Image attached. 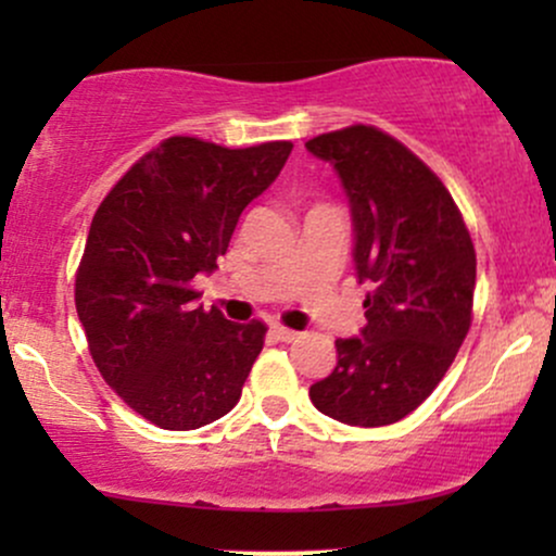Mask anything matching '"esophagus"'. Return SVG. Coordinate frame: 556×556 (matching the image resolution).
<instances>
[{
	"mask_svg": "<svg viewBox=\"0 0 556 556\" xmlns=\"http://www.w3.org/2000/svg\"><path fill=\"white\" fill-rule=\"evenodd\" d=\"M271 334L277 337L279 342H295L298 340V331H292V329H287V327H279V324H274Z\"/></svg>",
	"mask_w": 556,
	"mask_h": 556,
	"instance_id": "34e87169",
	"label": "esophagus"
}]
</instances>
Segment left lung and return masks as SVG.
Returning a JSON list of instances; mask_svg holds the SVG:
<instances>
[{"label": "left lung", "mask_w": 556, "mask_h": 556, "mask_svg": "<svg viewBox=\"0 0 556 556\" xmlns=\"http://www.w3.org/2000/svg\"><path fill=\"white\" fill-rule=\"evenodd\" d=\"M334 167L353 216L366 327L337 340V366L311 387L324 416L397 424L433 392L470 329L476 251L450 190L400 140L353 125L305 143Z\"/></svg>", "instance_id": "8db88e82"}]
</instances>
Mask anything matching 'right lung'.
I'll list each match as a JSON object with an SVG mask.
<instances>
[{"instance_id": "add662e5", "label": "right lung", "mask_w": 556, "mask_h": 556, "mask_svg": "<svg viewBox=\"0 0 556 556\" xmlns=\"http://www.w3.org/2000/svg\"><path fill=\"white\" fill-rule=\"evenodd\" d=\"M290 151V140L225 149L167 138L93 216L75 308L106 384L159 429H201L238 405L266 327L203 311L190 282L216 269Z\"/></svg>"}]
</instances>
